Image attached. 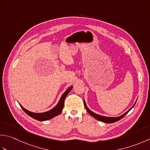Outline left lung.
I'll return each mask as SVG.
<instances>
[{"label": "left lung", "instance_id": "8db88e82", "mask_svg": "<svg viewBox=\"0 0 150 150\" xmlns=\"http://www.w3.org/2000/svg\"><path fill=\"white\" fill-rule=\"evenodd\" d=\"M136 102H137V101H136ZM84 104L85 108H86V110L88 111V112L91 116H93V118H95L96 119L98 120H99V121L103 122L108 123V124H112V123H114V122H117V121H118V120H120V119H122V118H123V117H124V116L126 115V114H127L129 112V111L132 108L134 107V105H135V104H136V103L134 104L133 106L128 111H127V112H126L125 113H124V114H123V115L120 116H119V117H116V118H113V117H106V116H101V115H99V114H96V113H94V112H93L92 111H91V110L89 109V108L87 107L86 105V103H85L84 101Z\"/></svg>", "mask_w": 150, "mask_h": 150}]
</instances>
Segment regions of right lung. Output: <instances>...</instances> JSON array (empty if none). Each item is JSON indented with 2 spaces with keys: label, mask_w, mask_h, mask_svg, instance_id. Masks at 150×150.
<instances>
[{
  "label": "right lung",
  "mask_w": 150,
  "mask_h": 150,
  "mask_svg": "<svg viewBox=\"0 0 150 150\" xmlns=\"http://www.w3.org/2000/svg\"><path fill=\"white\" fill-rule=\"evenodd\" d=\"M72 88H73L72 86H70L69 88L63 93L62 96H61L60 101H59V102H58V103L57 104V106L52 108V109H51V110L48 111V112H45L43 113H34V112H30V111L26 110L25 108H23L21 105H20V106L22 108V109L24 110L28 116L32 117V118L37 120H39V121H45V120H48L49 119L52 118L53 117H54L56 116L59 115V114L62 112V109L64 108V100H65L66 97L67 96V94H68L69 92H70V90L72 89Z\"/></svg>",
  "instance_id": "1"
}]
</instances>
